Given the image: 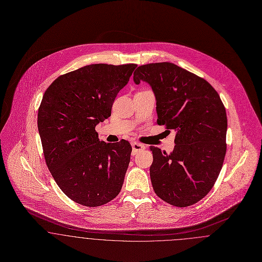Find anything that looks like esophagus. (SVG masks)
<instances>
[{
    "mask_svg": "<svg viewBox=\"0 0 262 262\" xmlns=\"http://www.w3.org/2000/svg\"><path fill=\"white\" fill-rule=\"evenodd\" d=\"M132 146H133V155H136L137 152H139L141 150H144L145 148V145L141 144V143H138V142H133Z\"/></svg>",
    "mask_w": 262,
    "mask_h": 262,
    "instance_id": "34e87169",
    "label": "esophagus"
}]
</instances>
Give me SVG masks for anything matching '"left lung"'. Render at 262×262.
<instances>
[{"instance_id":"left-lung-1","label":"left lung","mask_w":262,"mask_h":262,"mask_svg":"<svg viewBox=\"0 0 262 262\" xmlns=\"http://www.w3.org/2000/svg\"><path fill=\"white\" fill-rule=\"evenodd\" d=\"M134 80L151 86L157 123L177 133L170 155L149 146L155 193L176 207L197 203L213 188L226 155L227 116L218 92L202 77L170 62L139 66Z\"/></svg>"}]
</instances>
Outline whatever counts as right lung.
I'll use <instances>...</instances> for the list:
<instances>
[{
  "instance_id": "right-lung-1",
  "label": "right lung",
  "mask_w": 262,
  "mask_h": 262,
  "mask_svg": "<svg viewBox=\"0 0 262 262\" xmlns=\"http://www.w3.org/2000/svg\"><path fill=\"white\" fill-rule=\"evenodd\" d=\"M137 66L90 64L60 75L43 95L37 123L45 162L76 203L98 207L121 190L132 145L99 141L95 125L111 117L117 93Z\"/></svg>"
}]
</instances>
